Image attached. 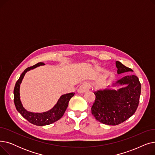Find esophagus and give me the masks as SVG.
I'll return each mask as SVG.
<instances>
[{"mask_svg": "<svg viewBox=\"0 0 155 155\" xmlns=\"http://www.w3.org/2000/svg\"><path fill=\"white\" fill-rule=\"evenodd\" d=\"M88 89H89V87L87 84H83L82 85H80V87L78 88V92L79 94H82L86 92L87 91H88Z\"/></svg>", "mask_w": 155, "mask_h": 155, "instance_id": "1", "label": "esophagus"}]
</instances>
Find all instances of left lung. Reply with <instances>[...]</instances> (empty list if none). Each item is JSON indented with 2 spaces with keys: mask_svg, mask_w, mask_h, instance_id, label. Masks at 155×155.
<instances>
[{
  "mask_svg": "<svg viewBox=\"0 0 155 155\" xmlns=\"http://www.w3.org/2000/svg\"><path fill=\"white\" fill-rule=\"evenodd\" d=\"M116 66L117 74L133 71L118 61H116ZM111 87L120 88L117 90L107 88L95 92L96 97L91 110L97 120L116 126L131 117L136 112L140 102L141 84L136 75H129L117 80Z\"/></svg>",
  "mask_w": 155,
  "mask_h": 155,
  "instance_id": "obj_1",
  "label": "left lung"
}]
</instances>
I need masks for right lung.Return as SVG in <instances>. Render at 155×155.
Segmentation results:
<instances>
[{"instance_id":"1","label":"right lung","mask_w":155,"mask_h":155,"mask_svg":"<svg viewBox=\"0 0 155 155\" xmlns=\"http://www.w3.org/2000/svg\"><path fill=\"white\" fill-rule=\"evenodd\" d=\"M44 64H45L43 63L40 62L36 64L34 66L26 68L21 75L19 80L15 85L14 89V104L16 109L21 114V116L27 119L29 123L39 126L49 125L61 119L68 107L70 99L75 95V93L73 92L62 95L60 97L58 102L54 105V107L46 112L41 113L32 112L27 110L24 108L20 99V85L22 79L28 71Z\"/></svg>"}]
</instances>
